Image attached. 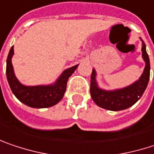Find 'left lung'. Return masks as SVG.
<instances>
[{"label": "left lung", "instance_id": "obj_1", "mask_svg": "<svg viewBox=\"0 0 154 154\" xmlns=\"http://www.w3.org/2000/svg\"><path fill=\"white\" fill-rule=\"evenodd\" d=\"M142 56L146 62V67L142 76L134 84L122 89L115 91L100 89L96 82L95 69H92L90 91L93 101L99 106L111 111L123 110L134 105L146 91L150 78V61L144 41H142Z\"/></svg>", "mask_w": 154, "mask_h": 154}]
</instances>
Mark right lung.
Returning <instances> with one entry per match:
<instances>
[{
    "instance_id": "add662e5",
    "label": "right lung",
    "mask_w": 154,
    "mask_h": 154,
    "mask_svg": "<svg viewBox=\"0 0 154 154\" xmlns=\"http://www.w3.org/2000/svg\"><path fill=\"white\" fill-rule=\"evenodd\" d=\"M13 54L14 47H12L9 50L6 67L8 82L14 95L23 104L34 108L49 107L57 104L63 99L64 92L66 91L69 77L77 69L78 64L64 70L54 85L25 86L17 80L14 74V69L11 63Z\"/></svg>"
}]
</instances>
